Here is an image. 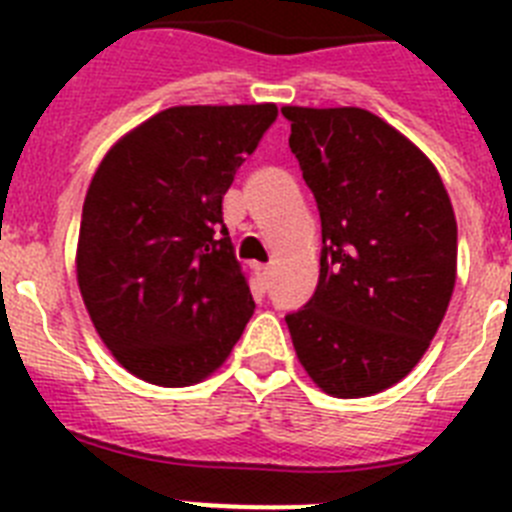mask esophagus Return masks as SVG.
I'll use <instances>...</instances> for the list:
<instances>
[{"mask_svg":"<svg viewBox=\"0 0 512 512\" xmlns=\"http://www.w3.org/2000/svg\"><path fill=\"white\" fill-rule=\"evenodd\" d=\"M269 279H271V266H259V282L264 287H269Z\"/></svg>","mask_w":512,"mask_h":512,"instance_id":"esophagus-1","label":"esophagus"}]
</instances>
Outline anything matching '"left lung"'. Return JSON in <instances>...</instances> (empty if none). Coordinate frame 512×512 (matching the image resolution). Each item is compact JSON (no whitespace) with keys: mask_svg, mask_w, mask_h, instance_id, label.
<instances>
[{"mask_svg":"<svg viewBox=\"0 0 512 512\" xmlns=\"http://www.w3.org/2000/svg\"><path fill=\"white\" fill-rule=\"evenodd\" d=\"M289 148L323 225L312 300L287 315L325 395L354 400L408 377L456 284V215L433 161L361 107H292Z\"/></svg>","mask_w":512,"mask_h":512,"instance_id":"8db88e82","label":"left lung"}]
</instances>
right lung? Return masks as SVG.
<instances>
[{
	"label": "right lung",
	"instance_id": "obj_1",
	"mask_svg": "<svg viewBox=\"0 0 512 512\" xmlns=\"http://www.w3.org/2000/svg\"><path fill=\"white\" fill-rule=\"evenodd\" d=\"M277 104H179L128 130L92 176L76 282L117 364L158 387L215 374L253 315L223 194Z\"/></svg>",
	"mask_w": 512,
	"mask_h": 512
}]
</instances>
